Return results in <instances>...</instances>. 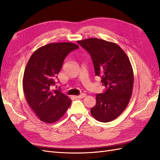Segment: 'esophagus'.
<instances>
[{
    "instance_id": "34e87169",
    "label": "esophagus",
    "mask_w": 160,
    "mask_h": 160,
    "mask_svg": "<svg viewBox=\"0 0 160 160\" xmlns=\"http://www.w3.org/2000/svg\"><path fill=\"white\" fill-rule=\"evenodd\" d=\"M85 97H86V94L85 93H82L79 95H77V98H79V99H82V98H84Z\"/></svg>"
}]
</instances>
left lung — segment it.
Here are the masks:
<instances>
[{"mask_svg": "<svg viewBox=\"0 0 160 160\" xmlns=\"http://www.w3.org/2000/svg\"><path fill=\"white\" fill-rule=\"evenodd\" d=\"M93 62L96 76L101 77L106 88L96 95V105L91 109L92 116L101 122H109L122 113L132 97L133 72L128 55L116 43L97 38L78 41Z\"/></svg>", "mask_w": 160, "mask_h": 160, "instance_id": "left-lung-1", "label": "left lung"}]
</instances>
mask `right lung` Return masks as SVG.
I'll return each instance as SVG.
<instances>
[{"mask_svg": "<svg viewBox=\"0 0 160 160\" xmlns=\"http://www.w3.org/2000/svg\"><path fill=\"white\" fill-rule=\"evenodd\" d=\"M79 46L72 42H53L38 48L28 60L22 79L24 93L28 105L42 122L52 123L59 120L69 108L71 99L55 85L67 55Z\"/></svg>", "mask_w": 160, "mask_h": 160, "instance_id": "obj_1", "label": "right lung"}]
</instances>
